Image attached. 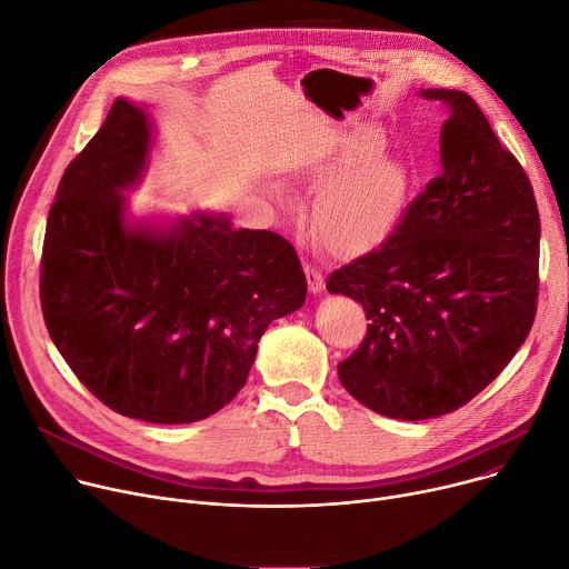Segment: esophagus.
Returning a JSON list of instances; mask_svg holds the SVG:
<instances>
[{"label":"esophagus","instance_id":"34e87169","mask_svg":"<svg viewBox=\"0 0 569 569\" xmlns=\"http://www.w3.org/2000/svg\"><path fill=\"white\" fill-rule=\"evenodd\" d=\"M306 276H308V287L312 293H319L323 289V273L317 263L306 261Z\"/></svg>","mask_w":569,"mask_h":569}]
</instances>
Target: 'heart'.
Segmentation results:
<instances>
[{"mask_svg":"<svg viewBox=\"0 0 569 569\" xmlns=\"http://www.w3.org/2000/svg\"><path fill=\"white\" fill-rule=\"evenodd\" d=\"M379 151L377 140H365L351 151V164H360L328 192L317 213L319 241L347 252L372 237L390 222L407 192V170L395 158H373Z\"/></svg>","mask_w":569,"mask_h":569,"instance_id":"heart-1","label":"heart"}]
</instances>
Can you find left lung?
I'll return each mask as SVG.
<instances>
[{"label": "left lung", "mask_w": 569, "mask_h": 569, "mask_svg": "<svg viewBox=\"0 0 569 569\" xmlns=\"http://www.w3.org/2000/svg\"><path fill=\"white\" fill-rule=\"evenodd\" d=\"M443 100V170L375 250L328 276L362 306L367 336L338 365L360 405L427 420L469 405L512 360L538 310L540 213L519 160L476 100Z\"/></svg>", "instance_id": "8db88e82"}]
</instances>
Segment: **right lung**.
I'll return each mask as SVG.
<instances>
[{
	"mask_svg": "<svg viewBox=\"0 0 569 569\" xmlns=\"http://www.w3.org/2000/svg\"><path fill=\"white\" fill-rule=\"evenodd\" d=\"M147 114L117 98L71 160L48 213L41 310L84 388L156 425L209 418L246 386L257 342L306 303L293 246L197 213L170 231L130 229L121 190L147 164Z\"/></svg>",
	"mask_w": 569,
	"mask_h": 569,
	"instance_id": "right-lung-1",
	"label": "right lung"
}]
</instances>
